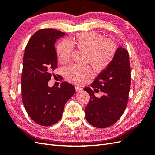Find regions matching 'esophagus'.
<instances>
[{
  "label": "esophagus",
  "instance_id": "esophagus-1",
  "mask_svg": "<svg viewBox=\"0 0 155 155\" xmlns=\"http://www.w3.org/2000/svg\"><path fill=\"white\" fill-rule=\"evenodd\" d=\"M75 90H76V91H77V92H82V91H83V89H82L81 87H78V86H76V87H75Z\"/></svg>",
  "mask_w": 155,
  "mask_h": 155
}]
</instances>
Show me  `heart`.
<instances>
[{
    "label": "heart",
    "instance_id": "b5f03b06",
    "mask_svg": "<svg viewBox=\"0 0 155 155\" xmlns=\"http://www.w3.org/2000/svg\"><path fill=\"white\" fill-rule=\"evenodd\" d=\"M73 47L86 53V62L98 72L108 68L117 52V46L112 41L105 39L101 34L91 31L81 34L72 41L64 40L58 44L56 51L61 62L69 60ZM63 74L68 81L80 84L90 77L91 71L86 66L72 65L65 68Z\"/></svg>",
    "mask_w": 155,
    "mask_h": 155
}]
</instances>
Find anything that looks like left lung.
<instances>
[{
	"label": "left lung",
	"instance_id": "obj_1",
	"mask_svg": "<svg viewBox=\"0 0 155 155\" xmlns=\"http://www.w3.org/2000/svg\"><path fill=\"white\" fill-rule=\"evenodd\" d=\"M131 83L129 54L119 47L108 68L102 71L91 87L84 88L90 94L85 109V119L92 126L104 128L115 124L126 110ZM100 90L104 94L101 98L94 92Z\"/></svg>",
	"mask_w": 155,
	"mask_h": 155
}]
</instances>
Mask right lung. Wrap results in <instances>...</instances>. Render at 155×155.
I'll list each match as a JSON object with an SVG mask.
<instances>
[{
	"label": "right lung",
	"instance_id": "add662e5",
	"mask_svg": "<svg viewBox=\"0 0 155 155\" xmlns=\"http://www.w3.org/2000/svg\"><path fill=\"white\" fill-rule=\"evenodd\" d=\"M65 33L53 29H40L33 34L25 50L21 86L27 112L41 126H50L61 119L65 103L75 87L62 82L60 87H50L51 71L57 68L55 43Z\"/></svg>",
	"mask_w": 155,
	"mask_h": 155
}]
</instances>
